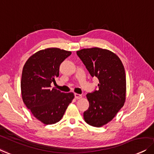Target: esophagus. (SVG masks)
<instances>
[{
	"label": "esophagus",
	"mask_w": 154,
	"mask_h": 154,
	"mask_svg": "<svg viewBox=\"0 0 154 154\" xmlns=\"http://www.w3.org/2000/svg\"><path fill=\"white\" fill-rule=\"evenodd\" d=\"M74 97L76 99H81V98H82V95L81 94H76L75 93L74 94Z\"/></svg>",
	"instance_id": "esophagus-1"
}]
</instances>
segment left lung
Masks as SVG:
<instances>
[{
    "label": "left lung",
    "mask_w": 154,
    "mask_h": 154,
    "mask_svg": "<svg viewBox=\"0 0 154 154\" xmlns=\"http://www.w3.org/2000/svg\"><path fill=\"white\" fill-rule=\"evenodd\" d=\"M92 77L99 81V90L88 93L89 108L83 113L89 125L101 127L110 122L126 100V73L119 57L100 48H84L76 52Z\"/></svg>",
    "instance_id": "obj_1"
}]
</instances>
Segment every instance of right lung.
Segmentation results:
<instances>
[{
	"label": "right lung",
	"instance_id": "1",
	"mask_svg": "<svg viewBox=\"0 0 154 154\" xmlns=\"http://www.w3.org/2000/svg\"><path fill=\"white\" fill-rule=\"evenodd\" d=\"M72 54L57 48L39 51L29 57L23 68L21 90L23 103L32 114L44 124L58 122L74 98L51 84L59 76L60 66Z\"/></svg>",
	"mask_w": 154,
	"mask_h": 154
}]
</instances>
